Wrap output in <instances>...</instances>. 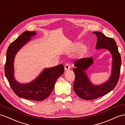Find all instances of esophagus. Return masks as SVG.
I'll list each match as a JSON object with an SVG mask.
<instances>
[{
  "instance_id": "obj_1",
  "label": "esophagus",
  "mask_w": 125,
  "mask_h": 125,
  "mask_svg": "<svg viewBox=\"0 0 125 125\" xmlns=\"http://www.w3.org/2000/svg\"><path fill=\"white\" fill-rule=\"evenodd\" d=\"M64 69H65V71H68L70 69V65L68 63H66L65 64V65L64 66Z\"/></svg>"
}]
</instances>
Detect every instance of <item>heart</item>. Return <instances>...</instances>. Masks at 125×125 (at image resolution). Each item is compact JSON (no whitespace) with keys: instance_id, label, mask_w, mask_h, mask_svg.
<instances>
[{"instance_id":"b5f03b06","label":"heart","mask_w":125,"mask_h":125,"mask_svg":"<svg viewBox=\"0 0 125 125\" xmlns=\"http://www.w3.org/2000/svg\"><path fill=\"white\" fill-rule=\"evenodd\" d=\"M81 44L82 42L81 41H76L73 42L71 44V47H72L73 49H77L80 47L79 52H78V55L80 56H83L87 53L88 49V47L86 44H82L81 46Z\"/></svg>"}]
</instances>
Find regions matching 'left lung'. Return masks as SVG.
<instances>
[{
	"label": "left lung",
	"instance_id": "8db88e82",
	"mask_svg": "<svg viewBox=\"0 0 125 125\" xmlns=\"http://www.w3.org/2000/svg\"><path fill=\"white\" fill-rule=\"evenodd\" d=\"M93 33L95 34L97 38L96 50H106L112 56L111 74L105 82L94 84L85 72L94 63L92 57L81 59L75 62V68L73 70L75 75L73 89L78 97L85 100H93L112 91L118 83L122 64L121 56L115 41L113 38L107 37L101 32H93Z\"/></svg>",
	"mask_w": 125,
	"mask_h": 125
}]
</instances>
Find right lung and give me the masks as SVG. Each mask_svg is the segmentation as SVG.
Returning <instances> with one entry per match:
<instances>
[{
	"label": "right lung",
	"mask_w": 125,
	"mask_h": 125,
	"mask_svg": "<svg viewBox=\"0 0 125 125\" xmlns=\"http://www.w3.org/2000/svg\"><path fill=\"white\" fill-rule=\"evenodd\" d=\"M37 34L35 31H25L10 44L7 51L5 75L15 93L20 97L41 101L47 98L54 88L56 81L64 72L63 64L45 68L30 82L21 83L15 77L14 61L17 53Z\"/></svg>",
	"instance_id": "1"
}]
</instances>
